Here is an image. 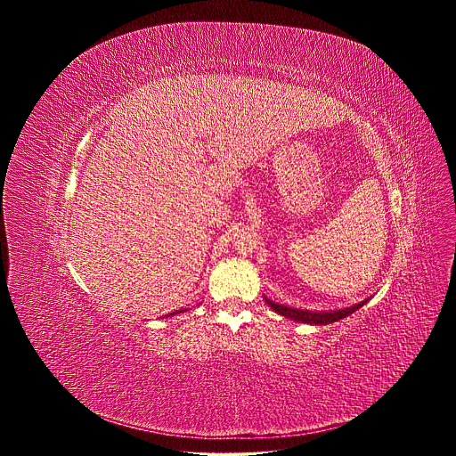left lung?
Listing matches in <instances>:
<instances>
[{
  "instance_id": "left-lung-1",
  "label": "left lung",
  "mask_w": 456,
  "mask_h": 456,
  "mask_svg": "<svg viewBox=\"0 0 456 456\" xmlns=\"http://www.w3.org/2000/svg\"><path fill=\"white\" fill-rule=\"evenodd\" d=\"M265 301L271 305V308L274 312H278L280 315H285L289 319H294L297 322H308V324H329V322H334V321H339L350 314H354L355 310H359L366 301H361L350 308H343V310H334V312H310V310H299V308H290V306H285V305H278L271 299L265 297Z\"/></svg>"
}]
</instances>
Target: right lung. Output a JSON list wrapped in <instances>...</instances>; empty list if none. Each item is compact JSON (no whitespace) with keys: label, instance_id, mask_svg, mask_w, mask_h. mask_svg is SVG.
I'll return each instance as SVG.
<instances>
[{"label":"right lung","instance_id":"obj_1","mask_svg":"<svg viewBox=\"0 0 456 456\" xmlns=\"http://www.w3.org/2000/svg\"><path fill=\"white\" fill-rule=\"evenodd\" d=\"M180 312H183V310H176V312H173V314H180ZM173 314H171V315H173ZM167 317H169V315H167Z\"/></svg>","mask_w":456,"mask_h":456}]
</instances>
